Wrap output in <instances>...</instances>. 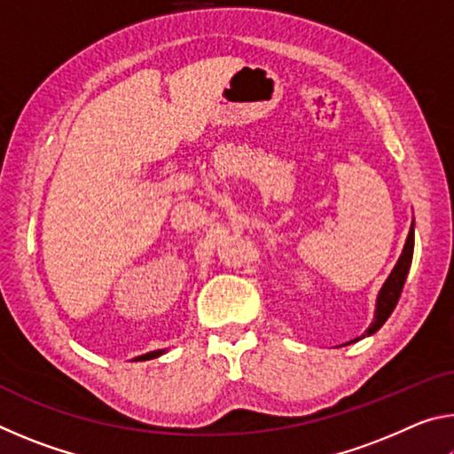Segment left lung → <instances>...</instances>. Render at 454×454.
Masks as SVG:
<instances>
[{"mask_svg": "<svg viewBox=\"0 0 454 454\" xmlns=\"http://www.w3.org/2000/svg\"><path fill=\"white\" fill-rule=\"evenodd\" d=\"M412 250H414V228H411L409 238H406V244H404V250H403L401 258H398L395 270L390 272L388 280L384 282V286H382L380 294H379V301H376L374 322L371 325V328L366 330L364 336L374 334L376 330H379L384 325V322L388 320L390 314H393L398 298H401L406 274H409V268H411V262H412ZM356 340H360V338H355L352 342H356Z\"/></svg>", "mask_w": 454, "mask_h": 454, "instance_id": "obj_1", "label": "left lung"}]
</instances>
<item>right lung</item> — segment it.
Returning a JSON list of instances; mask_svg holds the SVG:
<instances>
[{
    "mask_svg": "<svg viewBox=\"0 0 454 454\" xmlns=\"http://www.w3.org/2000/svg\"><path fill=\"white\" fill-rule=\"evenodd\" d=\"M164 350H153V352H148V355H144V356H137L136 360H150V358H156V356H160L162 355Z\"/></svg>",
    "mask_w": 454,
    "mask_h": 454,
    "instance_id": "1",
    "label": "right lung"
}]
</instances>
